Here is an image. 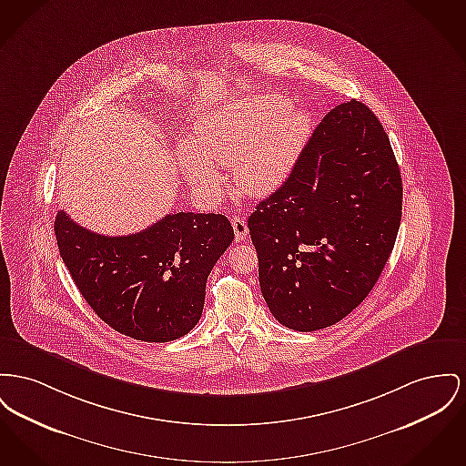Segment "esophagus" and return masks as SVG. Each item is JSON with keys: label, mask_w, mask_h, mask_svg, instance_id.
<instances>
[{"label": "esophagus", "mask_w": 466, "mask_h": 466, "mask_svg": "<svg viewBox=\"0 0 466 466\" xmlns=\"http://www.w3.org/2000/svg\"><path fill=\"white\" fill-rule=\"evenodd\" d=\"M232 227H234V234H236V241H245L248 236V223L243 217H236L232 218Z\"/></svg>", "instance_id": "34e87169"}]
</instances>
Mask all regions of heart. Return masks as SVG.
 <instances>
[{"label":"heart","mask_w":466,"mask_h":466,"mask_svg":"<svg viewBox=\"0 0 466 466\" xmlns=\"http://www.w3.org/2000/svg\"><path fill=\"white\" fill-rule=\"evenodd\" d=\"M311 132L306 110L278 95L234 100L200 117L188 142L177 147L179 165L200 193L219 185L213 165L230 167L236 187L249 197L279 190L301 160Z\"/></svg>","instance_id":"1"}]
</instances>
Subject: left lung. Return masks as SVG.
I'll list each match as a JSON object with an SVG mask.
<instances>
[{
	"mask_svg": "<svg viewBox=\"0 0 466 466\" xmlns=\"http://www.w3.org/2000/svg\"><path fill=\"white\" fill-rule=\"evenodd\" d=\"M401 204V174L382 123L357 100L336 106L287 183L248 218L274 319L311 332L356 309L389 260Z\"/></svg>",
	"mask_w": 466,
	"mask_h": 466,
	"instance_id": "left-lung-1",
	"label": "left lung"
}]
</instances>
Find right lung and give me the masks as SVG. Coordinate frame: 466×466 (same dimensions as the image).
<instances>
[{"label":"right lung","instance_id":"1","mask_svg":"<svg viewBox=\"0 0 466 466\" xmlns=\"http://www.w3.org/2000/svg\"><path fill=\"white\" fill-rule=\"evenodd\" d=\"M59 255L79 292L110 328L165 343L200 320L206 281L234 228L223 215L174 213L130 236H100L57 211Z\"/></svg>","mask_w":466,"mask_h":466}]
</instances>
